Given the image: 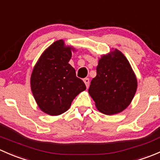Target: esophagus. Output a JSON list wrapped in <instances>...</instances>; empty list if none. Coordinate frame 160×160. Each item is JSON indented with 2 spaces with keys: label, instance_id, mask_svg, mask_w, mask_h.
I'll use <instances>...</instances> for the list:
<instances>
[{
  "label": "esophagus",
  "instance_id": "1",
  "mask_svg": "<svg viewBox=\"0 0 160 160\" xmlns=\"http://www.w3.org/2000/svg\"><path fill=\"white\" fill-rule=\"evenodd\" d=\"M83 82H84V83H85V85H86L87 88H88V87H89V83H90L89 78H84L83 79Z\"/></svg>",
  "mask_w": 160,
  "mask_h": 160
}]
</instances>
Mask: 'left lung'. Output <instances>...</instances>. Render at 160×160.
<instances>
[{"label":"left lung","instance_id":"left-lung-1","mask_svg":"<svg viewBox=\"0 0 160 160\" xmlns=\"http://www.w3.org/2000/svg\"><path fill=\"white\" fill-rule=\"evenodd\" d=\"M136 89V77L128 59L115 49L99 60L97 76L90 82L88 92L97 108L111 115L129 105Z\"/></svg>","mask_w":160,"mask_h":160}]
</instances>
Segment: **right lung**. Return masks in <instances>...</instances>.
<instances>
[{
  "instance_id": "right-lung-1",
  "label": "right lung",
  "mask_w": 160,
  "mask_h": 160,
  "mask_svg": "<svg viewBox=\"0 0 160 160\" xmlns=\"http://www.w3.org/2000/svg\"><path fill=\"white\" fill-rule=\"evenodd\" d=\"M73 49L55 42L42 54L31 77L32 93L42 111L59 115L70 108L72 100L86 89L69 63Z\"/></svg>"
}]
</instances>
